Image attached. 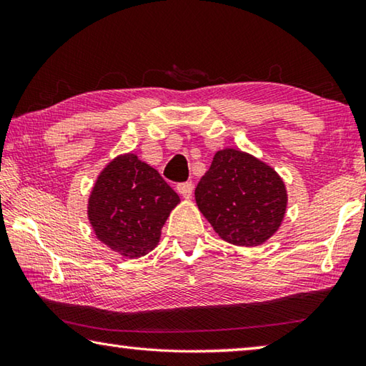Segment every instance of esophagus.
<instances>
[{
	"instance_id": "34e87169",
	"label": "esophagus",
	"mask_w": 366,
	"mask_h": 366,
	"mask_svg": "<svg viewBox=\"0 0 366 366\" xmlns=\"http://www.w3.org/2000/svg\"><path fill=\"white\" fill-rule=\"evenodd\" d=\"M177 192L185 198V200H189V198L192 197V192H194V184H192V182L179 184L177 185Z\"/></svg>"
}]
</instances>
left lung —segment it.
<instances>
[{
  "label": "left lung",
  "mask_w": 366,
  "mask_h": 366,
  "mask_svg": "<svg viewBox=\"0 0 366 366\" xmlns=\"http://www.w3.org/2000/svg\"><path fill=\"white\" fill-rule=\"evenodd\" d=\"M195 202L222 240L257 247L281 227L287 190L264 161L235 148H222L198 182Z\"/></svg>",
  "instance_id": "1"
}]
</instances>
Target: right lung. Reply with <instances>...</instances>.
<instances>
[{"label": "right lung", "instance_id": "obj_1", "mask_svg": "<svg viewBox=\"0 0 366 366\" xmlns=\"http://www.w3.org/2000/svg\"><path fill=\"white\" fill-rule=\"evenodd\" d=\"M179 202L157 169L137 154L124 153L98 174L86 216L102 244L132 259L158 245L161 229Z\"/></svg>", "mask_w": 366, "mask_h": 366}]
</instances>
